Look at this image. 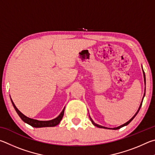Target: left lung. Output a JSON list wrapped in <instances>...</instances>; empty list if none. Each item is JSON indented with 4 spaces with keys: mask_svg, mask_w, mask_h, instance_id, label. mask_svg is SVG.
I'll return each instance as SVG.
<instances>
[{
    "mask_svg": "<svg viewBox=\"0 0 155 155\" xmlns=\"http://www.w3.org/2000/svg\"><path fill=\"white\" fill-rule=\"evenodd\" d=\"M143 78H144V82H145V84H146V78H145V73H144V71H143ZM144 95H145V93H144V94H143V97H144ZM142 102H143V99H142V102H141V104H140V107H139V109H138V110H137V112H136V114H135L133 116V117L130 119V120L128 121V122H127L126 123H124V124H123V125H121V126H119V127H115V128H112L111 129H114V130H116V129H120L121 127H124V126H126V125H127V124H129L130 123H131V122L132 121V120L133 119H134L135 117V116H136L137 114V113H138V112H139L140 111V108H141V106H142ZM90 119H91V122H92V123H93L94 126L95 127H99V128H102V129H110V128H107V127H103V126H101V125H99V124H96V123H94V122L93 121V120H92V118H90Z\"/></svg>",
    "mask_w": 155,
    "mask_h": 155,
    "instance_id": "8db88e82",
    "label": "left lung"
}]
</instances>
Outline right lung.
<instances>
[{
  "mask_svg": "<svg viewBox=\"0 0 155 155\" xmlns=\"http://www.w3.org/2000/svg\"><path fill=\"white\" fill-rule=\"evenodd\" d=\"M11 101H12V104L13 105V107H14V108H15L16 112L18 113V114L21 118V120H22L24 122H25L26 123L30 124V125L33 127H37L38 128V127H48L56 126L57 124H58L60 123V122H61L62 117H63L64 108L63 109V110L62 111V112L60 114V115L58 116V117L53 119V120H51L41 121V120H34V119H31L30 118L26 117V116H24L23 114H21L20 111L18 110V108L15 107V105L14 104H13V102L12 100V99H11Z\"/></svg>",
  "mask_w": 155,
  "mask_h": 155,
  "instance_id": "1",
  "label": "right lung"
}]
</instances>
